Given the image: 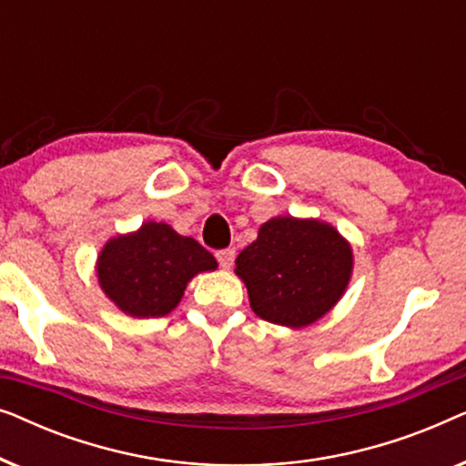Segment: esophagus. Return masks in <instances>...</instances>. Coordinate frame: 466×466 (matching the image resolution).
I'll return each instance as SVG.
<instances>
[{"label": "esophagus", "instance_id": "1", "mask_svg": "<svg viewBox=\"0 0 466 466\" xmlns=\"http://www.w3.org/2000/svg\"><path fill=\"white\" fill-rule=\"evenodd\" d=\"M216 258H218L220 267L228 269V267H231L233 260H235V248H225V250H218V252H216Z\"/></svg>", "mask_w": 466, "mask_h": 466}]
</instances>
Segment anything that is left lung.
<instances>
[{
    "instance_id": "left-lung-1",
    "label": "left lung",
    "mask_w": 466,
    "mask_h": 466,
    "mask_svg": "<svg viewBox=\"0 0 466 466\" xmlns=\"http://www.w3.org/2000/svg\"><path fill=\"white\" fill-rule=\"evenodd\" d=\"M235 265L254 314L305 327L339 301L352 273V250L333 227L284 216L267 220Z\"/></svg>"
}]
</instances>
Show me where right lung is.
Listing matches in <instances>:
<instances>
[{"label": "right lung", "instance_id": "right-lung-1", "mask_svg": "<svg viewBox=\"0 0 466 466\" xmlns=\"http://www.w3.org/2000/svg\"><path fill=\"white\" fill-rule=\"evenodd\" d=\"M212 269V252L163 222H146L137 233L110 239L97 263L101 289L125 314L136 318L169 314L180 303L188 279Z\"/></svg>", "mask_w": 466, "mask_h": 466}]
</instances>
